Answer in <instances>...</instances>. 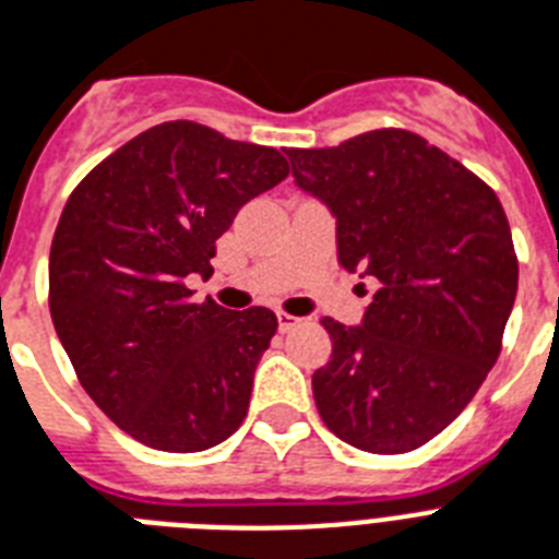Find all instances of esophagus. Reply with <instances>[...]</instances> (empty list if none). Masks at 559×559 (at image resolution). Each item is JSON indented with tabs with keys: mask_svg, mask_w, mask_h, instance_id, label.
<instances>
[{
	"mask_svg": "<svg viewBox=\"0 0 559 559\" xmlns=\"http://www.w3.org/2000/svg\"><path fill=\"white\" fill-rule=\"evenodd\" d=\"M298 322H301V319H296V316H289V313H284V310H278V328H281V333L293 331V328H296Z\"/></svg>",
	"mask_w": 559,
	"mask_h": 559,
	"instance_id": "1",
	"label": "esophagus"
}]
</instances>
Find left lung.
I'll return each mask as SVG.
<instances>
[{
    "label": "left lung",
    "instance_id": "left-lung-1",
    "mask_svg": "<svg viewBox=\"0 0 559 559\" xmlns=\"http://www.w3.org/2000/svg\"><path fill=\"white\" fill-rule=\"evenodd\" d=\"M293 177L336 217L340 263L380 281L362 328L324 316L313 373L324 426L377 455L443 432L496 366L520 261L493 188L397 127L340 147H289Z\"/></svg>",
    "mask_w": 559,
    "mask_h": 559
}]
</instances>
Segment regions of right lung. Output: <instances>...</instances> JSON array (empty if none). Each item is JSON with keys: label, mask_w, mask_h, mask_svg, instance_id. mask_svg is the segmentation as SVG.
<instances>
[{"label": "right lung", "mask_w": 559, "mask_h": 559, "mask_svg": "<svg viewBox=\"0 0 559 559\" xmlns=\"http://www.w3.org/2000/svg\"><path fill=\"white\" fill-rule=\"evenodd\" d=\"M275 147L165 121L81 179L48 254L51 322L95 406L144 447L200 452L243 424L278 331L266 307L193 301L240 205L287 179Z\"/></svg>", "instance_id": "obj_1"}]
</instances>
